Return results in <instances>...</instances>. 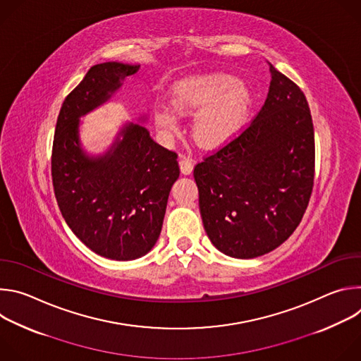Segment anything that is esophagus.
I'll use <instances>...</instances> for the list:
<instances>
[{"label": "esophagus", "instance_id": "34e87169", "mask_svg": "<svg viewBox=\"0 0 361 361\" xmlns=\"http://www.w3.org/2000/svg\"><path fill=\"white\" fill-rule=\"evenodd\" d=\"M178 164H180V170H181V173H183L184 176L191 174V171H192V161H191L190 159H187V157H180Z\"/></svg>", "mask_w": 361, "mask_h": 361}]
</instances>
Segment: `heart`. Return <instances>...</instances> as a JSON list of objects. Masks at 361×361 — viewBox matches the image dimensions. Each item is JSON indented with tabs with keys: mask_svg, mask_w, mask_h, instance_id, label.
<instances>
[{
	"mask_svg": "<svg viewBox=\"0 0 361 361\" xmlns=\"http://www.w3.org/2000/svg\"><path fill=\"white\" fill-rule=\"evenodd\" d=\"M251 102L247 85L233 75L214 73L190 77L173 88L171 104L178 114L194 117L192 133L204 148H214L234 137L245 121ZM154 123L166 133L178 130V120L169 107L154 110Z\"/></svg>",
	"mask_w": 361,
	"mask_h": 361,
	"instance_id": "1",
	"label": "heart"
}]
</instances>
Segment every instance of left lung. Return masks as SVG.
Masks as SVG:
<instances>
[{"instance_id": "left-lung-1", "label": "left lung", "mask_w": 361, "mask_h": 361, "mask_svg": "<svg viewBox=\"0 0 361 361\" xmlns=\"http://www.w3.org/2000/svg\"><path fill=\"white\" fill-rule=\"evenodd\" d=\"M269 66L270 88L259 114L194 167L204 230L235 259L283 244L300 224L314 184V128L305 95Z\"/></svg>"}]
</instances>
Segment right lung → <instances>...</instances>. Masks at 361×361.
Segmentation results:
<instances>
[{"instance_id": "1", "label": "right lung", "mask_w": 361, "mask_h": 361, "mask_svg": "<svg viewBox=\"0 0 361 361\" xmlns=\"http://www.w3.org/2000/svg\"><path fill=\"white\" fill-rule=\"evenodd\" d=\"M138 68L116 61L91 67L63 102L51 156L66 223L90 250L117 262L135 260L157 243L180 176L177 154L154 141L145 127L130 123L104 156L90 157L78 126L81 116L104 104Z\"/></svg>"}]
</instances>
